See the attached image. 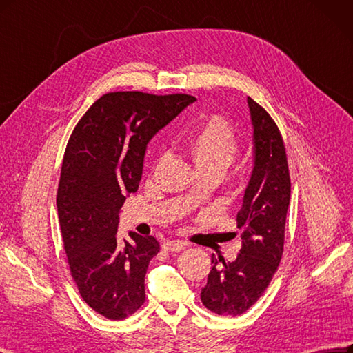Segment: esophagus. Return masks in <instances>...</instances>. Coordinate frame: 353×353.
<instances>
[{"label":"esophagus","mask_w":353,"mask_h":353,"mask_svg":"<svg viewBox=\"0 0 353 353\" xmlns=\"http://www.w3.org/2000/svg\"><path fill=\"white\" fill-rule=\"evenodd\" d=\"M185 242L184 241H168V242H165V244L162 245V248L165 250V251H182L185 248Z\"/></svg>","instance_id":"esophagus-1"}]
</instances>
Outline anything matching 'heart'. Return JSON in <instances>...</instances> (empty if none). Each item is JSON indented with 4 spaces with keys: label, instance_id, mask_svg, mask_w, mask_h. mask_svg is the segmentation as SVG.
I'll list each match as a JSON object with an SVG mask.
<instances>
[{
    "label": "heart",
    "instance_id": "1",
    "mask_svg": "<svg viewBox=\"0 0 353 353\" xmlns=\"http://www.w3.org/2000/svg\"><path fill=\"white\" fill-rule=\"evenodd\" d=\"M190 150L197 168L226 169L238 152V141L232 127L222 117H210L192 132Z\"/></svg>",
    "mask_w": 353,
    "mask_h": 353
}]
</instances>
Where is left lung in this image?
Segmentation results:
<instances>
[{
    "instance_id": "8db88e82",
    "label": "left lung",
    "mask_w": 353,
    "mask_h": 353,
    "mask_svg": "<svg viewBox=\"0 0 353 353\" xmlns=\"http://www.w3.org/2000/svg\"><path fill=\"white\" fill-rule=\"evenodd\" d=\"M252 125V171L236 213L242 245L234 261L212 255L203 305L219 315L245 312L264 294L283 252L290 178L285 144L272 117L247 98Z\"/></svg>"
}]
</instances>
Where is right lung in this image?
<instances>
[{
	"mask_svg": "<svg viewBox=\"0 0 353 353\" xmlns=\"http://www.w3.org/2000/svg\"><path fill=\"white\" fill-rule=\"evenodd\" d=\"M197 99L188 94L106 93L68 140L57 194L71 276L84 302L109 320L134 314L145 299L144 276L159 252L153 236L117 238L119 212L136 192L149 141Z\"/></svg>",
	"mask_w": 353,
	"mask_h": 353,
	"instance_id": "add662e5",
	"label": "right lung"
}]
</instances>
